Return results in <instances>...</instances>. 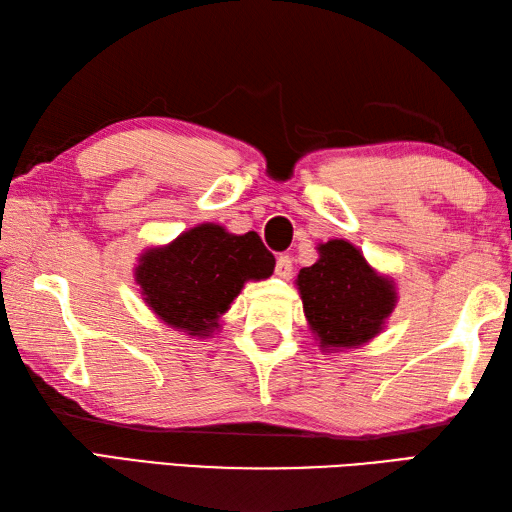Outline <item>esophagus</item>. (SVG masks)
I'll list each match as a JSON object with an SVG mask.
<instances>
[{
    "label": "esophagus",
    "instance_id": "obj_1",
    "mask_svg": "<svg viewBox=\"0 0 512 512\" xmlns=\"http://www.w3.org/2000/svg\"><path fill=\"white\" fill-rule=\"evenodd\" d=\"M275 275L279 279H290L292 275V259L288 255H281L277 259V266H275Z\"/></svg>",
    "mask_w": 512,
    "mask_h": 512
}]
</instances>
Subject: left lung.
I'll use <instances>...</instances> for the list:
<instances>
[{"label": "left lung", "instance_id": "left-lung-1", "mask_svg": "<svg viewBox=\"0 0 512 512\" xmlns=\"http://www.w3.org/2000/svg\"><path fill=\"white\" fill-rule=\"evenodd\" d=\"M317 253V262L301 268L295 284L321 352H345L374 341L396 310L394 277L378 273L347 239L323 242Z\"/></svg>", "mask_w": 512, "mask_h": 512}]
</instances>
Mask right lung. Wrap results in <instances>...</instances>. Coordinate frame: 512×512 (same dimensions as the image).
<instances>
[{
    "label": "right lung",
    "instance_id": "right-lung-1",
    "mask_svg": "<svg viewBox=\"0 0 512 512\" xmlns=\"http://www.w3.org/2000/svg\"><path fill=\"white\" fill-rule=\"evenodd\" d=\"M273 270L275 257L255 231L235 235L204 222L169 244L147 246L136 259L134 279L162 323L189 339H211L246 281L268 279Z\"/></svg>",
    "mask_w": 512,
    "mask_h": 512
}]
</instances>
